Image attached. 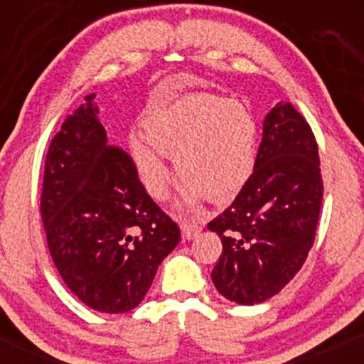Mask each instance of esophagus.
<instances>
[{"label": "esophagus", "mask_w": 364, "mask_h": 364, "mask_svg": "<svg viewBox=\"0 0 364 364\" xmlns=\"http://www.w3.org/2000/svg\"><path fill=\"white\" fill-rule=\"evenodd\" d=\"M202 232V225L195 224V223H186V220H183L181 223V235L185 240H193Z\"/></svg>", "instance_id": "34e87169"}]
</instances>
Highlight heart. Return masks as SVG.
Returning a JSON list of instances; mask_svg holds the SVG:
<instances>
[{
	"instance_id": "heart-1",
	"label": "heart",
	"mask_w": 364,
	"mask_h": 364,
	"mask_svg": "<svg viewBox=\"0 0 364 364\" xmlns=\"http://www.w3.org/2000/svg\"><path fill=\"white\" fill-rule=\"evenodd\" d=\"M144 132L129 136V150L145 190L162 200L169 191L174 159L183 176L181 200L193 205L232 196L255 166L258 127L248 107L236 101L193 94L154 111Z\"/></svg>"
}]
</instances>
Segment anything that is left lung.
I'll list each match as a JSON object with an SVG mask.
<instances>
[{
	"label": "left lung",
	"instance_id": "8db88e82",
	"mask_svg": "<svg viewBox=\"0 0 364 364\" xmlns=\"http://www.w3.org/2000/svg\"><path fill=\"white\" fill-rule=\"evenodd\" d=\"M323 183L310 124L289 102L263 119L253 174L208 229L223 241L212 270L217 291L237 304H258L299 272L315 241Z\"/></svg>",
	"mask_w": 364,
	"mask_h": 364
}]
</instances>
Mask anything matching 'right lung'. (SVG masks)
<instances>
[{
	"label": "right lung",
	"instance_id": "obj_1",
	"mask_svg": "<svg viewBox=\"0 0 364 364\" xmlns=\"http://www.w3.org/2000/svg\"><path fill=\"white\" fill-rule=\"evenodd\" d=\"M95 94L61 124L46 156L41 217L54 265L92 310L141 303L179 243V228L150 198L135 162L107 144Z\"/></svg>",
	"mask_w": 364,
	"mask_h": 364
}]
</instances>
